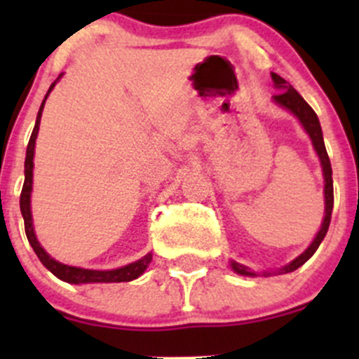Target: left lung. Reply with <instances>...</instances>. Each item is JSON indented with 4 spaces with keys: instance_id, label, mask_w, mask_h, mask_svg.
Listing matches in <instances>:
<instances>
[{
    "instance_id": "8db88e82",
    "label": "left lung",
    "mask_w": 359,
    "mask_h": 359,
    "mask_svg": "<svg viewBox=\"0 0 359 359\" xmlns=\"http://www.w3.org/2000/svg\"><path fill=\"white\" fill-rule=\"evenodd\" d=\"M273 81L274 86H276L280 92L273 97L274 102L280 104L281 107L288 109L290 112L299 118L300 125L304 126V130L307 132V135L311 137L313 140V146L316 149L318 156H320L321 161V168H323V177H325V219L323 224H321V229L318 231L316 238H314L313 243L309 245V248L306 250L304 253H300L295 260H292L288 266L281 267L278 273L285 274V273H292V271L299 269L302 264H306L311 257L314 255L318 247L321 245L323 238L327 236V231L328 226H330V220H332V210H334V180H332V165H330V158H328L327 149H325V142H323V132H321V125H320V119H318L316 112L313 111V107L306 102V100L300 97V93L293 88L292 85H288L281 76H278L276 72H273ZM231 267H233L234 273L238 274H243V276H257L253 271H250L248 267L241 266V264L234 262L231 260ZM271 273H264V276H269Z\"/></svg>"
}]
</instances>
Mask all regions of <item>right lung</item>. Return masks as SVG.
I'll return each mask as SVG.
<instances>
[{"label":"right lung","mask_w":359,"mask_h":359,"mask_svg":"<svg viewBox=\"0 0 359 359\" xmlns=\"http://www.w3.org/2000/svg\"><path fill=\"white\" fill-rule=\"evenodd\" d=\"M62 76V74H60ZM59 76V78H60ZM57 78V81H59ZM52 83L50 86L48 93L52 92L55 83ZM46 93V97H48ZM45 97V100H46ZM45 100H43L41 107H39L38 118H36V125L34 130L31 133V139H29L27 144V151H25V163H24V186H22V193H20V212H22L24 217V227H25V236H27L29 243H31L32 250L36 252L38 259L41 260L43 266L50 271V273L55 274L59 280L67 281V283H74V285H81V283H121V281H132L137 280L144 271L147 269L149 262L153 260V253H147L144 255L142 259L137 260V262L128 264L125 267H119V269H111V271H93V269H83V267H72V266H66V264L57 262L55 259L48 255L45 252V248L39 245V241L36 240L34 234V227H32V215H31V191H32V159H34V144H36V137H38V130H39V121H41V112L43 107H45Z\"/></svg>","instance_id":"right-lung-1"}]
</instances>
